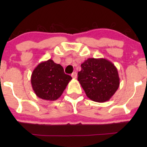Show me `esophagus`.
<instances>
[{
    "label": "esophagus",
    "mask_w": 147,
    "mask_h": 147,
    "mask_svg": "<svg viewBox=\"0 0 147 147\" xmlns=\"http://www.w3.org/2000/svg\"><path fill=\"white\" fill-rule=\"evenodd\" d=\"M71 76H72V78H73V79H76V77H77V72H72Z\"/></svg>",
    "instance_id": "1"
}]
</instances>
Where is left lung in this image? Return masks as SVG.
<instances>
[{"instance_id": "obj_1", "label": "left lung", "mask_w": 147, "mask_h": 147, "mask_svg": "<svg viewBox=\"0 0 147 147\" xmlns=\"http://www.w3.org/2000/svg\"><path fill=\"white\" fill-rule=\"evenodd\" d=\"M78 79L86 95L96 102L109 101L119 86L117 69L104 58H88L81 64Z\"/></svg>"}]
</instances>
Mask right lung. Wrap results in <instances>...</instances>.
Returning a JSON list of instances; mask_svg holds the SVG:
<instances>
[{
	"instance_id": "right-lung-1",
	"label": "right lung",
	"mask_w": 147,
	"mask_h": 147,
	"mask_svg": "<svg viewBox=\"0 0 147 147\" xmlns=\"http://www.w3.org/2000/svg\"><path fill=\"white\" fill-rule=\"evenodd\" d=\"M71 79L70 75L64 73L60 64L48 59L34 68L31 75V84L37 97L47 101H55L61 96Z\"/></svg>"
}]
</instances>
